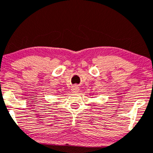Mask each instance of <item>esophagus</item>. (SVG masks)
Returning <instances> with one entry per match:
<instances>
[{
    "instance_id": "34e87169",
    "label": "esophagus",
    "mask_w": 153,
    "mask_h": 153,
    "mask_svg": "<svg viewBox=\"0 0 153 153\" xmlns=\"http://www.w3.org/2000/svg\"><path fill=\"white\" fill-rule=\"evenodd\" d=\"M71 91L73 92H77L79 91V88L78 87V85H74V86L71 87Z\"/></svg>"
}]
</instances>
